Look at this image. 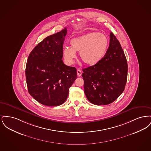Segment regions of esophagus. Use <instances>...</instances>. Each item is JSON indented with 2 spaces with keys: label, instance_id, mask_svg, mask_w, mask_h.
Listing matches in <instances>:
<instances>
[{
  "label": "esophagus",
  "instance_id": "34e87169",
  "mask_svg": "<svg viewBox=\"0 0 151 151\" xmlns=\"http://www.w3.org/2000/svg\"><path fill=\"white\" fill-rule=\"evenodd\" d=\"M81 74H82V72L81 71V70L80 69H78L77 70V75H78V76L80 77V76H81Z\"/></svg>",
  "mask_w": 151,
  "mask_h": 151
}]
</instances>
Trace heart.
<instances>
[{
	"label": "heart",
	"instance_id": "heart-1",
	"mask_svg": "<svg viewBox=\"0 0 151 151\" xmlns=\"http://www.w3.org/2000/svg\"><path fill=\"white\" fill-rule=\"evenodd\" d=\"M70 46H65L63 57L68 65H72L76 58V52H80L82 61L86 65L97 64L105 57L109 41L105 35L99 32H92L72 38Z\"/></svg>",
	"mask_w": 151,
	"mask_h": 151
}]
</instances>
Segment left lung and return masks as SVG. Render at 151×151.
Segmentation results:
<instances>
[{"label": "left lung", "instance_id": "obj_1", "mask_svg": "<svg viewBox=\"0 0 151 151\" xmlns=\"http://www.w3.org/2000/svg\"><path fill=\"white\" fill-rule=\"evenodd\" d=\"M104 58L97 64L83 70L84 93L92 104L112 103L123 92L127 78L128 65L121 44L113 33Z\"/></svg>", "mask_w": 151, "mask_h": 151}]
</instances>
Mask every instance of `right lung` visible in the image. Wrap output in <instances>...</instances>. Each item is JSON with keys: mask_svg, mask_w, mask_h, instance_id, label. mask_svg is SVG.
Wrapping results in <instances>:
<instances>
[{"mask_svg": "<svg viewBox=\"0 0 151 151\" xmlns=\"http://www.w3.org/2000/svg\"><path fill=\"white\" fill-rule=\"evenodd\" d=\"M67 29L47 37L29 54L25 76L29 94L43 105H60L77 78L76 68L62 60Z\"/></svg>", "mask_w": 151, "mask_h": 151, "instance_id": "right-lung-1", "label": "right lung"}]
</instances>
